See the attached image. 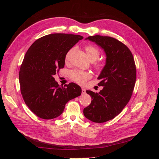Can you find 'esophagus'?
<instances>
[{"mask_svg":"<svg viewBox=\"0 0 159 159\" xmlns=\"http://www.w3.org/2000/svg\"><path fill=\"white\" fill-rule=\"evenodd\" d=\"M81 92H82V94L85 93V89L84 88H81Z\"/></svg>","mask_w":159,"mask_h":159,"instance_id":"esophagus-1","label":"esophagus"}]
</instances>
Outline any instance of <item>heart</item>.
<instances>
[{"label":"heart","mask_w":159,"mask_h":159,"mask_svg":"<svg viewBox=\"0 0 159 159\" xmlns=\"http://www.w3.org/2000/svg\"><path fill=\"white\" fill-rule=\"evenodd\" d=\"M85 50L87 54L88 57L90 60H95L93 61V66L94 68L97 71H102L105 67V62L102 60H97L100 56V50H99L98 48L96 47L94 45L88 44L85 46ZM71 52V49L68 52L66 53L65 56V60L66 61H68L70 58V54ZM91 77V73L89 71L81 70H73L70 72V78L71 80L74 81H75L76 83L79 84H84L85 81L88 79H89Z\"/></svg>","instance_id":"heart-1"}]
</instances>
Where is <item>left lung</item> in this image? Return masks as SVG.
Returning a JSON list of instances; mask_svg holds the SVG:
<instances>
[{"label": "left lung", "mask_w": 159, "mask_h": 159, "mask_svg": "<svg viewBox=\"0 0 159 159\" xmlns=\"http://www.w3.org/2000/svg\"><path fill=\"white\" fill-rule=\"evenodd\" d=\"M86 39L102 47L107 59L98 78L103 89L99 93L86 91L93 100L84 109V115L93 122L104 123L118 115L129 102L136 81V66L131 50L115 38L95 35Z\"/></svg>", "instance_id": "obj_1"}]
</instances>
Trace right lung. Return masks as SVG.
I'll return each mask as SVG.
<instances>
[{
  "instance_id": "obj_1",
  "label": "right lung",
  "mask_w": 159,
  "mask_h": 159,
  "mask_svg": "<svg viewBox=\"0 0 159 159\" xmlns=\"http://www.w3.org/2000/svg\"><path fill=\"white\" fill-rule=\"evenodd\" d=\"M83 38L72 34H51L38 38L26 52L19 71L20 91L28 108L38 117L60 116L66 104L81 95L78 84L61 87L54 75L64 68L66 53Z\"/></svg>"
}]
</instances>
